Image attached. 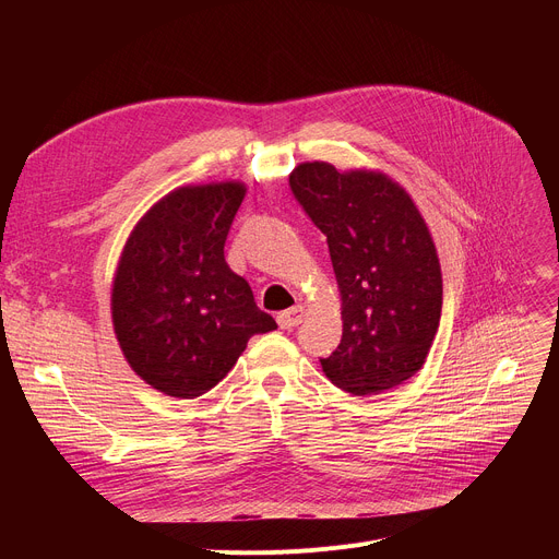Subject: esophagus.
<instances>
[{"label": "esophagus", "mask_w": 559, "mask_h": 559, "mask_svg": "<svg viewBox=\"0 0 559 559\" xmlns=\"http://www.w3.org/2000/svg\"><path fill=\"white\" fill-rule=\"evenodd\" d=\"M304 317H306V308H304V306H295V308H289V310L281 312V314L276 317V321H278L281 329L289 331V329L299 326L301 321H304Z\"/></svg>", "instance_id": "34e87169"}]
</instances>
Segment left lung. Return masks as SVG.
Segmentation results:
<instances>
[{
    "mask_svg": "<svg viewBox=\"0 0 559 559\" xmlns=\"http://www.w3.org/2000/svg\"><path fill=\"white\" fill-rule=\"evenodd\" d=\"M289 186L326 235L342 299V342L321 369L356 396L401 385L442 317V267L417 203L385 171L324 160L297 165Z\"/></svg>",
    "mask_w": 559,
    "mask_h": 559,
    "instance_id": "1",
    "label": "left lung"
}]
</instances>
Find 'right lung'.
I'll list each match as a JSON object with an SVG mask.
<instances>
[{
	"instance_id": "add662e5",
	"label": "right lung",
	"mask_w": 559,
	"mask_h": 559,
	"mask_svg": "<svg viewBox=\"0 0 559 559\" xmlns=\"http://www.w3.org/2000/svg\"><path fill=\"white\" fill-rule=\"evenodd\" d=\"M242 181L181 186L133 226L112 276L110 314L129 367L154 390L197 399L276 321L224 260Z\"/></svg>"
}]
</instances>
